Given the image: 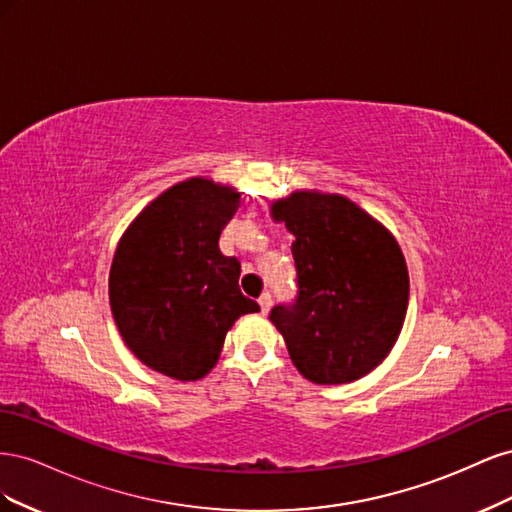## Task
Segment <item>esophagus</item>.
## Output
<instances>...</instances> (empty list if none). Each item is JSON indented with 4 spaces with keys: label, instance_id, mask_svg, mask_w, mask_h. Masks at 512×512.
<instances>
[{
    "label": "esophagus",
    "instance_id": "34e87169",
    "mask_svg": "<svg viewBox=\"0 0 512 512\" xmlns=\"http://www.w3.org/2000/svg\"><path fill=\"white\" fill-rule=\"evenodd\" d=\"M271 303H273L271 294H269V292H262V297L258 299V305H260V309H262V314H267V312H269V309H271Z\"/></svg>",
    "mask_w": 512,
    "mask_h": 512
}]
</instances>
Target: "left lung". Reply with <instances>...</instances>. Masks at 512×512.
<instances>
[{"mask_svg":"<svg viewBox=\"0 0 512 512\" xmlns=\"http://www.w3.org/2000/svg\"><path fill=\"white\" fill-rule=\"evenodd\" d=\"M271 213L294 235L297 297L269 316L294 367L316 384L363 378L406 318L410 282L397 241L344 196L294 192Z\"/></svg>","mask_w":512,"mask_h":512,"instance_id":"obj_1","label":"left lung"}]
</instances>
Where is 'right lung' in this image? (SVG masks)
I'll return each instance as SVG.
<instances>
[{
  "mask_svg": "<svg viewBox=\"0 0 512 512\" xmlns=\"http://www.w3.org/2000/svg\"><path fill=\"white\" fill-rule=\"evenodd\" d=\"M239 196L198 177L177 183L119 241L108 277L117 329L138 359L164 376L209 374L232 322L260 309L239 288L241 262L220 252Z\"/></svg>",
  "mask_w": 512,
  "mask_h": 512,
  "instance_id": "add662e5",
  "label": "right lung"
}]
</instances>
